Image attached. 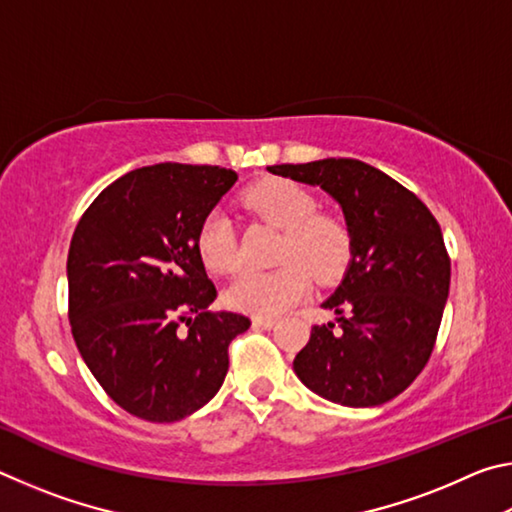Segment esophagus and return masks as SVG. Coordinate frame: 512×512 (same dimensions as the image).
Masks as SVG:
<instances>
[{
	"label": "esophagus",
	"mask_w": 512,
	"mask_h": 512,
	"mask_svg": "<svg viewBox=\"0 0 512 512\" xmlns=\"http://www.w3.org/2000/svg\"><path fill=\"white\" fill-rule=\"evenodd\" d=\"M275 323H277L275 318H264V316H255V318H253V327L271 329V327H275Z\"/></svg>",
	"instance_id": "obj_1"
}]
</instances>
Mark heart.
I'll return each mask as SVG.
<instances>
[{
  "instance_id": "heart-1",
  "label": "heart",
  "mask_w": 512,
  "mask_h": 512,
  "mask_svg": "<svg viewBox=\"0 0 512 512\" xmlns=\"http://www.w3.org/2000/svg\"><path fill=\"white\" fill-rule=\"evenodd\" d=\"M244 207L257 219L282 230L277 264L271 273L241 271L228 289L225 302L253 316H277L307 296L311 275L332 282L350 262L352 235L339 216L318 212V201L291 180L268 178L248 187ZM198 257L210 273L225 275L239 262L235 232L221 214H210L198 230Z\"/></svg>"
}]
</instances>
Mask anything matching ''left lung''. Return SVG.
I'll list each match as a JSON object with an SVG mask.
<instances>
[{
    "label": "left lung",
    "mask_w": 512,
    "mask_h": 512,
    "mask_svg": "<svg viewBox=\"0 0 512 512\" xmlns=\"http://www.w3.org/2000/svg\"><path fill=\"white\" fill-rule=\"evenodd\" d=\"M277 176L339 201L352 262L332 298L339 318L311 327L293 370L309 391L343 406H377L413 384L436 345L449 293V255L436 216L370 164L327 158L275 164Z\"/></svg>",
    "instance_id": "1"
}]
</instances>
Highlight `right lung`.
Segmentation results:
<instances>
[{
	"mask_svg": "<svg viewBox=\"0 0 512 512\" xmlns=\"http://www.w3.org/2000/svg\"><path fill=\"white\" fill-rule=\"evenodd\" d=\"M237 173L162 162L128 171L94 198L67 255L69 325L94 379L121 409L176 422L201 409L228 372L250 320L212 311L198 230ZM187 333H178L179 325Z\"/></svg>",
	"mask_w": 512,
	"mask_h": 512,
	"instance_id": "obj_1",
	"label": "right lung"
}]
</instances>
